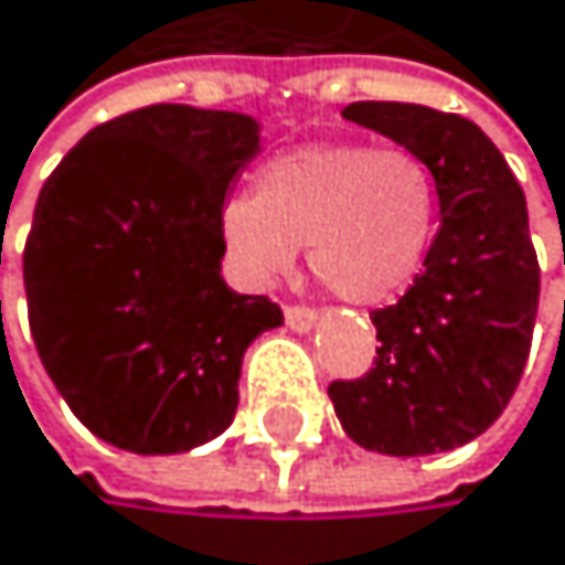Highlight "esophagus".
<instances>
[{
	"instance_id": "esophagus-1",
	"label": "esophagus",
	"mask_w": 565,
	"mask_h": 565,
	"mask_svg": "<svg viewBox=\"0 0 565 565\" xmlns=\"http://www.w3.org/2000/svg\"><path fill=\"white\" fill-rule=\"evenodd\" d=\"M285 319H288V326H291L295 332H308L311 326H316L319 311H316V308H308V305H288V308H285Z\"/></svg>"
}]
</instances>
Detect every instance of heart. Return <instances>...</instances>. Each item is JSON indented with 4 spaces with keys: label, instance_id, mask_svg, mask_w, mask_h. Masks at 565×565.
I'll return each instance as SVG.
<instances>
[{
    "label": "heart",
    "instance_id": "1",
    "mask_svg": "<svg viewBox=\"0 0 565 565\" xmlns=\"http://www.w3.org/2000/svg\"><path fill=\"white\" fill-rule=\"evenodd\" d=\"M439 226V181L408 147L363 140L288 150L260 168L254 199L218 212L222 243L254 285L288 274L298 246L353 305H381L418 277Z\"/></svg>",
    "mask_w": 565,
    "mask_h": 565
}]
</instances>
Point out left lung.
Masks as SVG:
<instances>
[{"label": "left lung", "mask_w": 565, "mask_h": 565, "mask_svg": "<svg viewBox=\"0 0 565 565\" xmlns=\"http://www.w3.org/2000/svg\"><path fill=\"white\" fill-rule=\"evenodd\" d=\"M347 119L422 153L443 226L415 285L370 311L374 366L332 381L347 436L387 456L446 452L491 428L522 381L539 311L525 191L487 132L412 102H353Z\"/></svg>", "instance_id": "8db88e82"}]
</instances>
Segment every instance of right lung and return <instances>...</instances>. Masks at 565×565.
<instances>
[{"label":"right lung","mask_w":565,"mask_h":565,"mask_svg":"<svg viewBox=\"0 0 565 565\" xmlns=\"http://www.w3.org/2000/svg\"><path fill=\"white\" fill-rule=\"evenodd\" d=\"M257 150L249 116L157 102L85 132L43 181L23 249L30 332L98 439L164 456L233 422L246 347L285 322L218 274V212Z\"/></svg>","instance_id":"add662e5"}]
</instances>
